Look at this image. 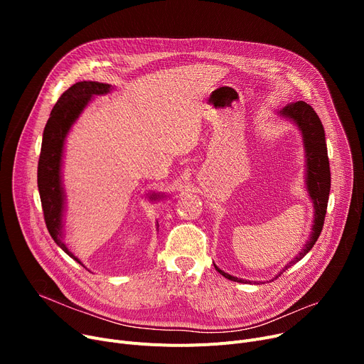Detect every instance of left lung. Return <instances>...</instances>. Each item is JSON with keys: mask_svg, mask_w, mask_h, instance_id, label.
I'll list each match as a JSON object with an SVG mask.
<instances>
[{"mask_svg": "<svg viewBox=\"0 0 364 364\" xmlns=\"http://www.w3.org/2000/svg\"><path fill=\"white\" fill-rule=\"evenodd\" d=\"M282 114L291 118L302 131L304 143H305V153H307V186L310 196L314 202V224H313V232L302 247V251L295 257L284 269L280 272H286L291 265L298 262L304 255H307L309 251L317 242L321 228L324 224V217H326V209H328V200H329V192H331V168H329V158H328V149H326V139H324V129L321 125L320 118L314 109L307 105L305 102H296L289 103L282 110ZM217 272L223 274L225 279L243 283L245 280L237 279L235 276H230L215 267ZM279 274V276H280ZM276 276V279L279 277Z\"/></svg>", "mask_w": 364, "mask_h": 364, "instance_id": "1", "label": "left lung"}]
</instances>
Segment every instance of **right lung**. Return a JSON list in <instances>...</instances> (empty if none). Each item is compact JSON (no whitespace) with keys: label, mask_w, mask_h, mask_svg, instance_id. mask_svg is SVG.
I'll return each instance as SVG.
<instances>
[{"label":"right lung","mask_w":364,"mask_h":364,"mask_svg":"<svg viewBox=\"0 0 364 364\" xmlns=\"http://www.w3.org/2000/svg\"><path fill=\"white\" fill-rule=\"evenodd\" d=\"M109 90V84L94 81L76 82L68 88L60 95V99L57 100L50 113V118L43 134L40 161H38V190H40L43 213L48 233L69 257L80 264L81 261L68 250L62 240L63 188L60 181V164L63 143L69 128L76 121V118L80 117V113L90 102L91 95L106 94Z\"/></svg>","instance_id":"obj_1"}]
</instances>
